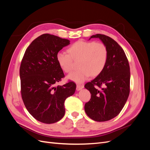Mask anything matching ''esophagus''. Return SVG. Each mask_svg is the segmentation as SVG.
<instances>
[{"label": "esophagus", "instance_id": "34e87169", "mask_svg": "<svg viewBox=\"0 0 150 150\" xmlns=\"http://www.w3.org/2000/svg\"><path fill=\"white\" fill-rule=\"evenodd\" d=\"M84 88V85L83 84H77V87H76V89L77 91H79L81 89H82Z\"/></svg>", "mask_w": 150, "mask_h": 150}]
</instances>
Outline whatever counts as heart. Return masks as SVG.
Instances as JSON below:
<instances>
[{"label":"heart","mask_w":150,"mask_h":150,"mask_svg":"<svg viewBox=\"0 0 150 150\" xmlns=\"http://www.w3.org/2000/svg\"><path fill=\"white\" fill-rule=\"evenodd\" d=\"M69 54L58 52L56 59L65 72H70L73 68V60L79 61L80 69L68 75L69 79L76 83H83L91 76H98L104 70L108 58L105 44L101 42L79 40L67 49Z\"/></svg>","instance_id":"1"}]
</instances>
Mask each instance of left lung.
<instances>
[{
    "instance_id": "left-lung-1",
    "label": "left lung",
    "mask_w": 150,
    "mask_h": 150,
    "mask_svg": "<svg viewBox=\"0 0 150 150\" xmlns=\"http://www.w3.org/2000/svg\"><path fill=\"white\" fill-rule=\"evenodd\" d=\"M91 38H99L106 45L108 58L101 73L84 86L91 94L84 110L91 119L106 121L120 114L128 98L129 65L123 49L114 39L100 34L91 36L89 39Z\"/></svg>"
}]
</instances>
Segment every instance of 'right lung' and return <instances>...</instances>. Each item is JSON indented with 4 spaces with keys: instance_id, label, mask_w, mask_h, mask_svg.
I'll list each match as a JSON object with an SVG mask.
<instances>
[{
    "instance_id": "obj_1",
    "label": "right lung",
    "mask_w": 150,
    "mask_h": 150,
    "mask_svg": "<svg viewBox=\"0 0 150 150\" xmlns=\"http://www.w3.org/2000/svg\"><path fill=\"white\" fill-rule=\"evenodd\" d=\"M68 39L44 34L27 48L20 67L21 96L24 105L35 120L52 124L65 114L66 99L74 94L76 84H56L64 77L56 56L70 43Z\"/></svg>"
}]
</instances>
